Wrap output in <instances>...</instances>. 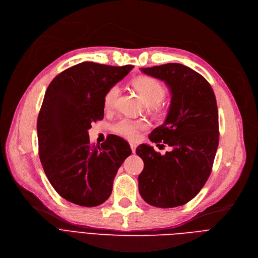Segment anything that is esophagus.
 I'll use <instances>...</instances> for the list:
<instances>
[{
  "instance_id": "34e87169",
  "label": "esophagus",
  "mask_w": 258,
  "mask_h": 258,
  "mask_svg": "<svg viewBox=\"0 0 258 258\" xmlns=\"http://www.w3.org/2000/svg\"><path fill=\"white\" fill-rule=\"evenodd\" d=\"M130 145H131V148H132V152H133V154H135V152H136V147H137V145L135 144V143H131Z\"/></svg>"
}]
</instances>
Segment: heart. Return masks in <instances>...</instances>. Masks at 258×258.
I'll use <instances>...</instances> for the list:
<instances>
[{"label": "heart", "mask_w": 258, "mask_h": 258, "mask_svg": "<svg viewBox=\"0 0 258 258\" xmlns=\"http://www.w3.org/2000/svg\"><path fill=\"white\" fill-rule=\"evenodd\" d=\"M133 88L138 93L142 101L151 108H158L159 103L164 99L166 90L159 80L153 77H139L133 80ZM119 95V87L113 86L108 89L103 97V106L105 111H111L116 104ZM147 127V123L141 120L121 119L112 126V131L119 136L135 140L139 136V133Z\"/></svg>", "instance_id": "heart-1"}]
</instances>
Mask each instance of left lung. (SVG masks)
Here are the masks:
<instances>
[{
	"mask_svg": "<svg viewBox=\"0 0 258 258\" xmlns=\"http://www.w3.org/2000/svg\"><path fill=\"white\" fill-rule=\"evenodd\" d=\"M163 80L171 93L164 123L148 138L170 146L164 156L141 144L136 154L143 160L139 192L152 206L172 208L192 200L211 173L220 139L219 112L214 92L201 74L181 63L141 68Z\"/></svg>",
	"mask_w": 258,
	"mask_h": 258,
	"instance_id": "8db88e82",
	"label": "left lung"
}]
</instances>
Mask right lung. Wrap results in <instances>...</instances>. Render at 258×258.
I'll return each mask as SVG.
<instances>
[{
	"label": "right lung",
	"instance_id": "obj_1",
	"mask_svg": "<svg viewBox=\"0 0 258 258\" xmlns=\"http://www.w3.org/2000/svg\"><path fill=\"white\" fill-rule=\"evenodd\" d=\"M132 69L80 62L59 73L45 93L37 118L39 159L55 191L73 204L95 207L105 202L118 168L132 154L115 135L95 146L88 133L103 118L105 92Z\"/></svg>",
	"mask_w": 258,
	"mask_h": 258
}]
</instances>
